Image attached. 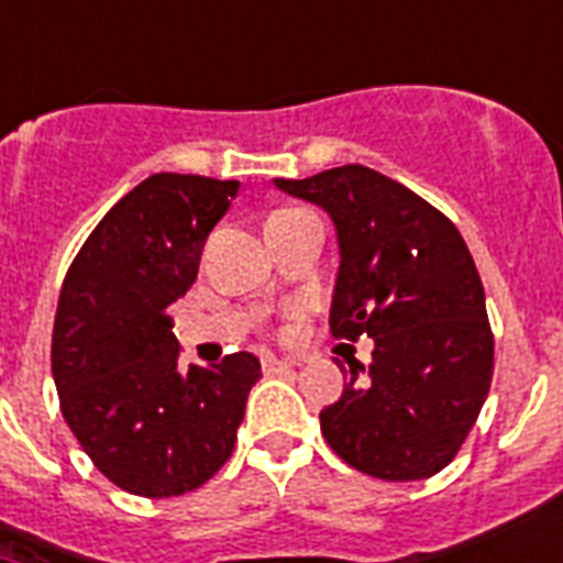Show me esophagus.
I'll list each match as a JSON object with an SVG mask.
<instances>
[{"label":"esophagus","instance_id":"1","mask_svg":"<svg viewBox=\"0 0 563 563\" xmlns=\"http://www.w3.org/2000/svg\"><path fill=\"white\" fill-rule=\"evenodd\" d=\"M295 362L283 360V356H274V353H265L263 356V371L265 374H277V371H291Z\"/></svg>","mask_w":563,"mask_h":563}]
</instances>
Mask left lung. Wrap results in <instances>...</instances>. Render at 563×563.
<instances>
[{
	"label": "left lung",
	"instance_id": "1",
	"mask_svg": "<svg viewBox=\"0 0 563 563\" xmlns=\"http://www.w3.org/2000/svg\"><path fill=\"white\" fill-rule=\"evenodd\" d=\"M274 187L333 221V335L374 339L368 368L339 365L344 391L318 415L321 432L368 476L427 479L453 462L494 374L485 289L462 233L420 195L360 163L274 178Z\"/></svg>",
	"mask_w": 563,
	"mask_h": 563
}]
</instances>
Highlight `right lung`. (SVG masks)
I'll return each instance as SVG.
<instances>
[{
    "mask_svg": "<svg viewBox=\"0 0 563 563\" xmlns=\"http://www.w3.org/2000/svg\"><path fill=\"white\" fill-rule=\"evenodd\" d=\"M239 180L161 172L99 221L57 300L52 376L66 423L92 464L128 494L178 497L228 462L254 353L178 365L169 307L198 277L203 242Z\"/></svg>",
    "mask_w": 563,
    "mask_h": 563,
    "instance_id": "obj_1",
    "label": "right lung"
}]
</instances>
